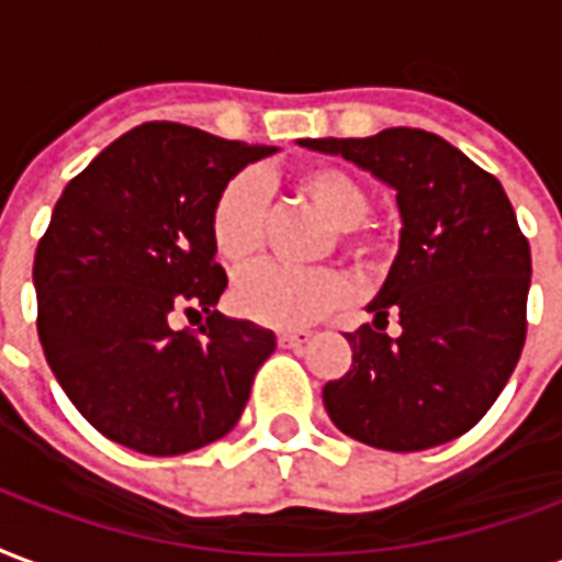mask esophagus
Here are the masks:
<instances>
[{"label":"esophagus","instance_id":"esophagus-1","mask_svg":"<svg viewBox=\"0 0 562 562\" xmlns=\"http://www.w3.org/2000/svg\"><path fill=\"white\" fill-rule=\"evenodd\" d=\"M313 330H282L277 339H280L282 348H294V351H301L306 345L313 342Z\"/></svg>","mask_w":562,"mask_h":562}]
</instances>
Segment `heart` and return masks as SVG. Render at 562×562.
<instances>
[{"label": "heart", "instance_id": "obj_1", "mask_svg": "<svg viewBox=\"0 0 562 562\" xmlns=\"http://www.w3.org/2000/svg\"><path fill=\"white\" fill-rule=\"evenodd\" d=\"M292 187L310 199L334 226L339 252L360 265H372L384 252V238L363 223L372 199L351 172L339 166L313 164L292 176ZM268 207L259 184L247 176L232 178L211 205L207 235L217 259L228 268H244L265 247ZM348 301V280L334 268H285L259 265L235 282L240 315L270 327H301Z\"/></svg>", "mask_w": 562, "mask_h": 562}]
</instances>
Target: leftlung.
<instances>
[{"mask_svg": "<svg viewBox=\"0 0 562 562\" xmlns=\"http://www.w3.org/2000/svg\"><path fill=\"white\" fill-rule=\"evenodd\" d=\"M396 190L398 256L345 334L351 369L324 384V408L348 438L414 452L471 431L501 396L527 336L530 244L501 181L417 127L366 139H301ZM403 324L385 336V315Z\"/></svg>", "mask_w": 562, "mask_h": 562, "instance_id": "obj_1", "label": "left lung"}]
</instances>
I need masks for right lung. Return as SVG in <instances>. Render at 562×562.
<instances>
[{
  "label": "right lung",
  "instance_id": "1",
  "mask_svg": "<svg viewBox=\"0 0 562 562\" xmlns=\"http://www.w3.org/2000/svg\"><path fill=\"white\" fill-rule=\"evenodd\" d=\"M277 148L148 122L70 178L35 249L37 339L53 375L103 438L181 456L235 429L277 336L220 315L226 270L207 214ZM178 331V314L201 317Z\"/></svg>",
  "mask_w": 562,
  "mask_h": 562
}]
</instances>
